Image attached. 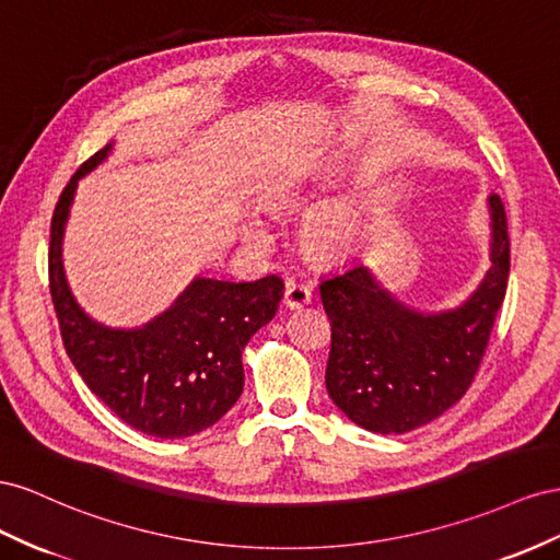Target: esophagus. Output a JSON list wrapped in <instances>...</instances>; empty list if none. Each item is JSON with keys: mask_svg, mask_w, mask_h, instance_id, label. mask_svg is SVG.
<instances>
[{"mask_svg": "<svg viewBox=\"0 0 560 560\" xmlns=\"http://www.w3.org/2000/svg\"><path fill=\"white\" fill-rule=\"evenodd\" d=\"M312 302V289L302 281H289L285 283V293H283V305L289 310H300Z\"/></svg>", "mask_w": 560, "mask_h": 560, "instance_id": "1", "label": "esophagus"}]
</instances>
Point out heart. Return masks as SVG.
<instances>
[{
  "label": "heart",
  "mask_w": 560,
  "mask_h": 560,
  "mask_svg": "<svg viewBox=\"0 0 560 560\" xmlns=\"http://www.w3.org/2000/svg\"><path fill=\"white\" fill-rule=\"evenodd\" d=\"M283 201L285 197L277 195L269 199V206L271 209H281ZM357 230H359L357 206L349 201H328V203L316 206V209L305 218L302 236H305V242L318 253H340L351 244ZM248 238L255 244H265L269 238L267 225H262L260 220H253L248 225Z\"/></svg>",
  "instance_id": "1"
}]
</instances>
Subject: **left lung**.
<instances>
[{
    "mask_svg": "<svg viewBox=\"0 0 560 560\" xmlns=\"http://www.w3.org/2000/svg\"><path fill=\"white\" fill-rule=\"evenodd\" d=\"M490 269L465 305L422 314L351 262L322 279L330 318L326 389L351 422L375 434H406L453 408L483 361L509 281L504 203L490 195Z\"/></svg>",
    "mask_w": 560,
    "mask_h": 560,
    "instance_id": "1",
    "label": "left lung"
}]
</instances>
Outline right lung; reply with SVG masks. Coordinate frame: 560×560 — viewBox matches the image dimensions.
<instances>
[{"mask_svg":"<svg viewBox=\"0 0 560 560\" xmlns=\"http://www.w3.org/2000/svg\"><path fill=\"white\" fill-rule=\"evenodd\" d=\"M112 145L77 168L51 218L49 289L62 347L86 387L119 418L156 439H185L215 424L244 392L242 351L277 314L283 281L195 279L154 322L133 330L95 324L77 305L60 262L77 180Z\"/></svg>","mask_w":560,"mask_h":560,"instance_id":"obj_1","label":"right lung"}]
</instances>
